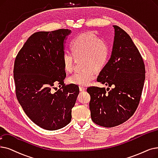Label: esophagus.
Masks as SVG:
<instances>
[{
    "label": "esophagus",
    "instance_id": "esophagus-1",
    "mask_svg": "<svg viewBox=\"0 0 158 158\" xmlns=\"http://www.w3.org/2000/svg\"><path fill=\"white\" fill-rule=\"evenodd\" d=\"M86 90V88H85V87H83V86H79V90L81 91V92H83V91H85Z\"/></svg>",
    "mask_w": 158,
    "mask_h": 158
}]
</instances>
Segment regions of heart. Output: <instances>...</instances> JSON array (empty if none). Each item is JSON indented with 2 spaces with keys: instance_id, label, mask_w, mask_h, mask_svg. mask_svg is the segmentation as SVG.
<instances>
[{
  "instance_id": "b5f03b06",
  "label": "heart",
  "mask_w": 158,
  "mask_h": 158,
  "mask_svg": "<svg viewBox=\"0 0 158 158\" xmlns=\"http://www.w3.org/2000/svg\"><path fill=\"white\" fill-rule=\"evenodd\" d=\"M72 52H64L62 62L66 72H72L75 57L81 59L84 68L74 73L68 79L70 84L86 86L95 79V71H99L108 62L110 56V48L105 40L100 39L92 32L81 34L72 42Z\"/></svg>"
}]
</instances>
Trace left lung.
Segmentation results:
<instances>
[{
  "instance_id": "8db88e82",
  "label": "left lung",
  "mask_w": 158,
  "mask_h": 158,
  "mask_svg": "<svg viewBox=\"0 0 158 158\" xmlns=\"http://www.w3.org/2000/svg\"><path fill=\"white\" fill-rule=\"evenodd\" d=\"M114 39L110 58L97 81L109 88L89 87V107L92 121L104 127H113L127 121L139 103L145 68L139 50L126 31L114 25Z\"/></svg>"
}]
</instances>
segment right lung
Instances as JSON below:
<instances>
[{"label":"right lung","mask_w":158,"mask_h":158,"mask_svg":"<svg viewBox=\"0 0 158 158\" xmlns=\"http://www.w3.org/2000/svg\"><path fill=\"white\" fill-rule=\"evenodd\" d=\"M70 30L38 31L31 35L16 57L13 77L16 95L27 116L48 130L62 128L72 119V109L79 93L76 85L64 86L56 93V83L66 77L62 62Z\"/></svg>","instance_id":"obj_1"}]
</instances>
